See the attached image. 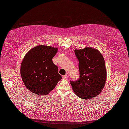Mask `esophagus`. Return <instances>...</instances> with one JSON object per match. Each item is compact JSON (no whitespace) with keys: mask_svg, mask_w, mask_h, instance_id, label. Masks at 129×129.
I'll use <instances>...</instances> for the list:
<instances>
[{"mask_svg":"<svg viewBox=\"0 0 129 129\" xmlns=\"http://www.w3.org/2000/svg\"><path fill=\"white\" fill-rule=\"evenodd\" d=\"M62 78H63V79H66V78H67V75H63V76H62Z\"/></svg>","mask_w":129,"mask_h":129,"instance_id":"1","label":"esophagus"}]
</instances>
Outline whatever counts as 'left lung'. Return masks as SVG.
Returning a JSON list of instances; mask_svg holds the SVG:
<instances>
[{
    "label": "left lung",
    "mask_w": 129,
    "mask_h": 129,
    "mask_svg": "<svg viewBox=\"0 0 129 129\" xmlns=\"http://www.w3.org/2000/svg\"><path fill=\"white\" fill-rule=\"evenodd\" d=\"M79 61V78L70 80L73 90L82 99H91L99 94L105 85L107 71L101 53L95 49L86 47L75 50Z\"/></svg>",
    "instance_id": "obj_1"
}]
</instances>
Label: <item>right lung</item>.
<instances>
[{"mask_svg":"<svg viewBox=\"0 0 129 129\" xmlns=\"http://www.w3.org/2000/svg\"><path fill=\"white\" fill-rule=\"evenodd\" d=\"M58 48L39 45L30 50L21 64L20 74L26 87L33 93L46 95L61 79L58 67L52 62Z\"/></svg>","mask_w":129,"mask_h":129,"instance_id":"add662e5","label":"right lung"}]
</instances>
